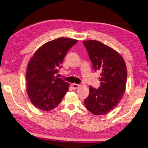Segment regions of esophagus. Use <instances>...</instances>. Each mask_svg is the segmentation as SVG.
Returning a JSON list of instances; mask_svg holds the SVG:
<instances>
[{
    "label": "esophagus",
    "mask_w": 148,
    "mask_h": 148,
    "mask_svg": "<svg viewBox=\"0 0 148 148\" xmlns=\"http://www.w3.org/2000/svg\"><path fill=\"white\" fill-rule=\"evenodd\" d=\"M72 88H73L74 89H77V88H79L80 86V85H79V84H76V83H74L72 84Z\"/></svg>",
    "instance_id": "obj_1"
}]
</instances>
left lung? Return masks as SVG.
<instances>
[{
  "instance_id": "left-lung-1",
  "label": "left lung",
  "mask_w": 148,
  "mask_h": 148,
  "mask_svg": "<svg viewBox=\"0 0 148 148\" xmlns=\"http://www.w3.org/2000/svg\"><path fill=\"white\" fill-rule=\"evenodd\" d=\"M95 71L101 72V86H90L89 95L84 101L92 114L105 115L119 103L126 89V65L117 51L97 40L83 41Z\"/></svg>"
}]
</instances>
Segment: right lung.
Masks as SVG:
<instances>
[{"label":"right lung","mask_w":148,"mask_h":148,"mask_svg":"<svg viewBox=\"0 0 148 148\" xmlns=\"http://www.w3.org/2000/svg\"><path fill=\"white\" fill-rule=\"evenodd\" d=\"M77 40L59 38L40 47L29 62L26 73L27 93L31 103L43 111L59 105L69 88V83L56 76L68 51Z\"/></svg>","instance_id":"1"}]
</instances>
